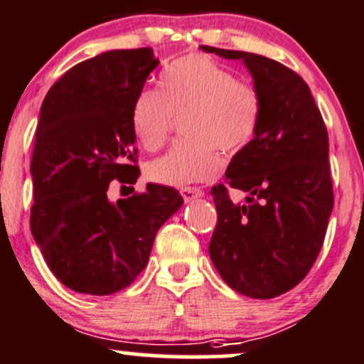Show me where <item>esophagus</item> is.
<instances>
[{
	"label": "esophagus",
	"mask_w": 364,
	"mask_h": 364,
	"mask_svg": "<svg viewBox=\"0 0 364 364\" xmlns=\"http://www.w3.org/2000/svg\"><path fill=\"white\" fill-rule=\"evenodd\" d=\"M179 193H181V197L185 198V202H191L195 200V198L202 197L203 190L197 188V186H185V188L179 190Z\"/></svg>",
	"instance_id": "esophagus-1"
}]
</instances>
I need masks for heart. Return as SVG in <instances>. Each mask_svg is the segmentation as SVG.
Instances as JSON below:
<instances>
[{
    "label": "heart",
    "mask_w": 364,
    "mask_h": 364,
    "mask_svg": "<svg viewBox=\"0 0 364 364\" xmlns=\"http://www.w3.org/2000/svg\"><path fill=\"white\" fill-rule=\"evenodd\" d=\"M159 90H143L134 100L131 126L145 150H159L181 117L185 138L146 167L151 181L186 186L219 171L218 149L240 150L254 138L261 97L249 82L203 55H186L164 69Z\"/></svg>",
    "instance_id": "obj_1"
}]
</instances>
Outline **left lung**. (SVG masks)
<instances>
[{"label": "left lung", "mask_w": 364, "mask_h": 364, "mask_svg": "<svg viewBox=\"0 0 364 364\" xmlns=\"http://www.w3.org/2000/svg\"><path fill=\"white\" fill-rule=\"evenodd\" d=\"M200 48L242 58L261 97L254 138L231 159L226 185L213 188L218 223L210 259L238 294L278 297L309 273L333 209L325 121L304 79L283 63L247 51ZM228 186L247 191V203H231Z\"/></svg>", "instance_id": "8db88e82"}]
</instances>
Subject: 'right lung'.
I'll return each mask as SVG.
<instances>
[{
  "mask_svg": "<svg viewBox=\"0 0 364 364\" xmlns=\"http://www.w3.org/2000/svg\"><path fill=\"white\" fill-rule=\"evenodd\" d=\"M157 65L151 48L105 51L67 70L41 105L31 231L51 273L74 292L129 287L183 203L174 188L151 183L115 203L107 197L110 181L134 185L139 176L131 112Z\"/></svg>",
  "mask_w": 364,
  "mask_h": 364,
  "instance_id": "add662e5",
  "label": "right lung"
}]
</instances>
